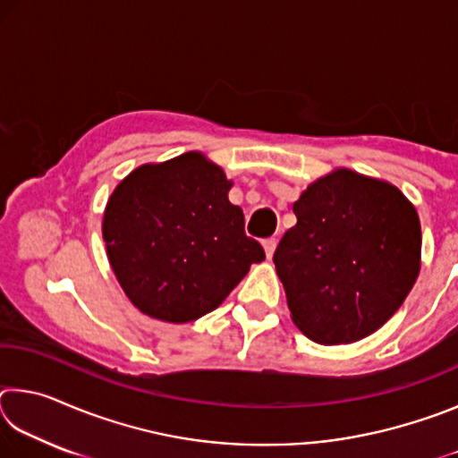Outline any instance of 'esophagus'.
Masks as SVG:
<instances>
[{"mask_svg": "<svg viewBox=\"0 0 458 458\" xmlns=\"http://www.w3.org/2000/svg\"><path fill=\"white\" fill-rule=\"evenodd\" d=\"M262 246H265L267 259H273V254H275V250H276V240H275V238H267L265 242H262Z\"/></svg>", "mask_w": 458, "mask_h": 458, "instance_id": "obj_1", "label": "esophagus"}]
</instances>
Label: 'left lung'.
I'll return each mask as SVG.
<instances>
[{
	"mask_svg": "<svg viewBox=\"0 0 458 458\" xmlns=\"http://www.w3.org/2000/svg\"><path fill=\"white\" fill-rule=\"evenodd\" d=\"M293 212L273 259L293 323L321 345L371 335L420 273L414 204L390 182L337 167L309 183Z\"/></svg>",
	"mask_w": 458,
	"mask_h": 458,
	"instance_id": "left-lung-1",
	"label": "left lung"
}]
</instances>
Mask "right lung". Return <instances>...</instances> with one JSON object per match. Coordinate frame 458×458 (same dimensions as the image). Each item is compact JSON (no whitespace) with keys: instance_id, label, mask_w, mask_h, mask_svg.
<instances>
[{"instance_id":"right-lung-1","label":"right lung","mask_w":458,"mask_h":458,"mask_svg":"<svg viewBox=\"0 0 458 458\" xmlns=\"http://www.w3.org/2000/svg\"><path fill=\"white\" fill-rule=\"evenodd\" d=\"M232 180L201 151L143 164L106 201L103 240L121 289L139 311L196 321L222 305L250 265L265 260L244 234Z\"/></svg>"}]
</instances>
